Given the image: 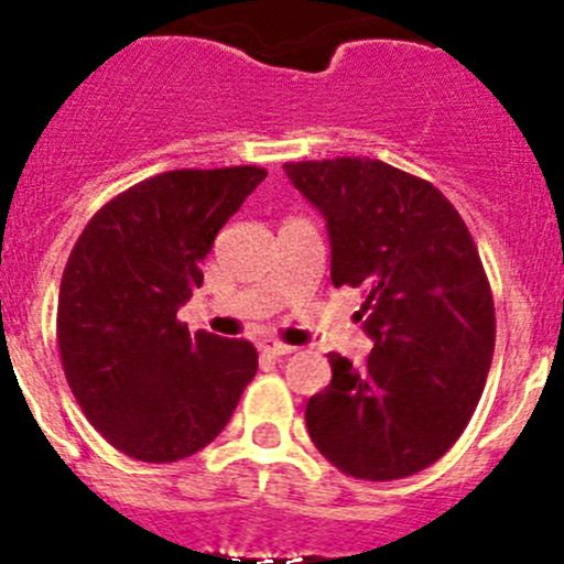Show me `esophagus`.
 <instances>
[{
  "label": "esophagus",
  "instance_id": "obj_1",
  "mask_svg": "<svg viewBox=\"0 0 564 564\" xmlns=\"http://www.w3.org/2000/svg\"><path fill=\"white\" fill-rule=\"evenodd\" d=\"M258 347H261V350L270 356H286L294 350L292 345H286V341H281V339H261L258 341Z\"/></svg>",
  "mask_w": 564,
  "mask_h": 564
}]
</instances>
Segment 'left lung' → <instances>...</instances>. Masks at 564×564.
I'll return each mask as SVG.
<instances>
[{"instance_id": "8db88e82", "label": "left lung", "mask_w": 564, "mask_h": 564, "mask_svg": "<svg viewBox=\"0 0 564 564\" xmlns=\"http://www.w3.org/2000/svg\"><path fill=\"white\" fill-rule=\"evenodd\" d=\"M283 170L328 223L330 281L365 292L372 336L365 367L328 354L308 436L347 476H414L459 440L492 365L496 306L476 241L440 188L376 158Z\"/></svg>"}]
</instances>
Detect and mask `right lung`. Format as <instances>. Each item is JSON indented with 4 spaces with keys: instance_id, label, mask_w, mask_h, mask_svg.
Returning <instances> with one entry per match:
<instances>
[{
    "instance_id": "right-lung-1",
    "label": "right lung",
    "mask_w": 564,
    "mask_h": 564,
    "mask_svg": "<svg viewBox=\"0 0 564 564\" xmlns=\"http://www.w3.org/2000/svg\"><path fill=\"white\" fill-rule=\"evenodd\" d=\"M264 177L261 166L163 172L116 194L83 228L57 294V347L83 414L116 451L150 465L197 454L256 376L250 341L192 336L177 308Z\"/></svg>"
}]
</instances>
